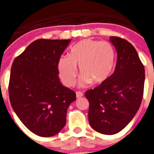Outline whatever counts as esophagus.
Masks as SVG:
<instances>
[{"instance_id": "1", "label": "esophagus", "mask_w": 154, "mask_h": 154, "mask_svg": "<svg viewBox=\"0 0 154 154\" xmlns=\"http://www.w3.org/2000/svg\"><path fill=\"white\" fill-rule=\"evenodd\" d=\"M82 96H83V93H82V92H76V97L78 98H81V97H82Z\"/></svg>"}]
</instances>
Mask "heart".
Segmentation results:
<instances>
[{"mask_svg":"<svg viewBox=\"0 0 154 154\" xmlns=\"http://www.w3.org/2000/svg\"><path fill=\"white\" fill-rule=\"evenodd\" d=\"M115 59V50L109 42L85 39L71 48L69 56L59 58V77L64 85L72 86L77 75L76 66H79L81 86H87L90 82L99 85L111 75Z\"/></svg>","mask_w":154,"mask_h":154,"instance_id":"obj_1","label":"heart"}]
</instances>
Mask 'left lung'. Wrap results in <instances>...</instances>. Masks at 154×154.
Listing matches in <instances>:
<instances>
[{"label":"left lung","instance_id":"8db88e82","mask_svg":"<svg viewBox=\"0 0 154 154\" xmlns=\"http://www.w3.org/2000/svg\"><path fill=\"white\" fill-rule=\"evenodd\" d=\"M109 40L117 52L115 71L99 86L85 92L89 124L106 135L119 133L133 119L140 106L145 80L144 66L135 48L119 37Z\"/></svg>","mask_w":154,"mask_h":154}]
</instances>
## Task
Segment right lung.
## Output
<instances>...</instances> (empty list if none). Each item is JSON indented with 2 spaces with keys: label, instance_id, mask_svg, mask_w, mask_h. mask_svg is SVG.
Returning <instances> with one entry per match:
<instances>
[{
  "label": "right lung",
  "instance_id": "add662e5",
  "mask_svg": "<svg viewBox=\"0 0 154 154\" xmlns=\"http://www.w3.org/2000/svg\"><path fill=\"white\" fill-rule=\"evenodd\" d=\"M71 40L38 39L14 60L8 87L17 117L30 131L52 137L66 123L74 91L62 85L58 62Z\"/></svg>",
  "mask_w": 154,
  "mask_h": 154
}]
</instances>
